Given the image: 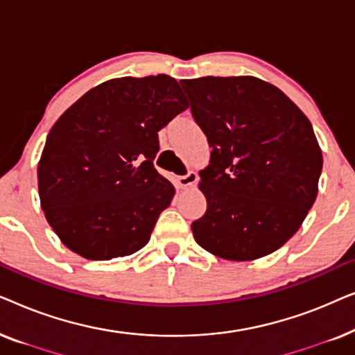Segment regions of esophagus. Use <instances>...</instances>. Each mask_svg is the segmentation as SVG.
Wrapping results in <instances>:
<instances>
[{
    "label": "esophagus",
    "mask_w": 355,
    "mask_h": 355,
    "mask_svg": "<svg viewBox=\"0 0 355 355\" xmlns=\"http://www.w3.org/2000/svg\"><path fill=\"white\" fill-rule=\"evenodd\" d=\"M197 181H198V176H197V173H193V171L187 173L186 176H176V178H174V182H176V186H178L179 189H187V187H191V186H193V184H196Z\"/></svg>",
    "instance_id": "obj_1"
}]
</instances>
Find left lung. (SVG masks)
Instances as JSON below:
<instances>
[{"label":"left lung","instance_id":"1","mask_svg":"<svg viewBox=\"0 0 355 355\" xmlns=\"http://www.w3.org/2000/svg\"><path fill=\"white\" fill-rule=\"evenodd\" d=\"M211 147L200 173L207 211L193 239L225 260L278 250L318 193L323 157L312 124L278 87L252 76L181 80Z\"/></svg>","mask_w":355,"mask_h":355}]
</instances>
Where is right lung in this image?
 I'll list each match as a JSON object with an SVG mask.
<instances>
[{"mask_svg": "<svg viewBox=\"0 0 355 355\" xmlns=\"http://www.w3.org/2000/svg\"><path fill=\"white\" fill-rule=\"evenodd\" d=\"M176 79L121 77L94 87L53 125L38 193L62 244L89 260L142 249L174 197L153 166L158 130L187 110Z\"/></svg>", "mask_w": 355, "mask_h": 355, "instance_id": "add662e5", "label": "right lung"}]
</instances>
